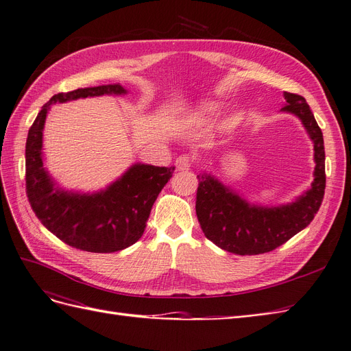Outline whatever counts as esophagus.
<instances>
[{"label":"esophagus","instance_id":"1","mask_svg":"<svg viewBox=\"0 0 351 351\" xmlns=\"http://www.w3.org/2000/svg\"><path fill=\"white\" fill-rule=\"evenodd\" d=\"M176 169L178 171H188L189 167L193 165V156L192 155H188V154H184L176 158Z\"/></svg>","mask_w":351,"mask_h":351}]
</instances>
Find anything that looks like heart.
<instances>
[{"label":"heart","mask_w":351,"mask_h":351,"mask_svg":"<svg viewBox=\"0 0 351 351\" xmlns=\"http://www.w3.org/2000/svg\"><path fill=\"white\" fill-rule=\"evenodd\" d=\"M209 109H212V108H210V106H209Z\"/></svg>","instance_id":"b5f03b06"}]
</instances>
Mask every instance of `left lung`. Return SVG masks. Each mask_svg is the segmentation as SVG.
Segmentation results:
<instances>
[{
    "label": "left lung",
    "mask_w": 351,
    "mask_h": 351,
    "mask_svg": "<svg viewBox=\"0 0 351 351\" xmlns=\"http://www.w3.org/2000/svg\"><path fill=\"white\" fill-rule=\"evenodd\" d=\"M282 110L300 117L314 143V182L289 205L265 208L242 199L208 173L197 175L196 217L205 237L219 248L238 255H258L281 247L314 219L326 189V152L323 132L310 106L300 95L288 93Z\"/></svg>",
    "instance_id": "1"
}]
</instances>
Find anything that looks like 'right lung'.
<instances>
[{
    "label": "right lung",
    "mask_w": 351,
    "mask_h": 351,
    "mask_svg": "<svg viewBox=\"0 0 351 351\" xmlns=\"http://www.w3.org/2000/svg\"><path fill=\"white\" fill-rule=\"evenodd\" d=\"M121 93L126 90L114 83L54 95L43 106L27 136L25 191L32 209L58 239L87 252H116L138 242L145 232L152 206L172 178L175 166L138 163L106 191L93 195L64 192L54 186L43 167V128L50 104Z\"/></svg>",
    "instance_id": "obj_1"
}]
</instances>
